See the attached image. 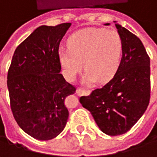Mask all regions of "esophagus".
Instances as JSON below:
<instances>
[{"label": "esophagus", "mask_w": 157, "mask_h": 157, "mask_svg": "<svg viewBox=\"0 0 157 157\" xmlns=\"http://www.w3.org/2000/svg\"><path fill=\"white\" fill-rule=\"evenodd\" d=\"M76 94L81 96L82 94H90V91L88 90H82V89H76Z\"/></svg>", "instance_id": "1"}]
</instances>
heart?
Here are the masks:
<instances>
[{
  "label": "heart",
  "instance_id": "heart-1",
  "mask_svg": "<svg viewBox=\"0 0 157 157\" xmlns=\"http://www.w3.org/2000/svg\"><path fill=\"white\" fill-rule=\"evenodd\" d=\"M68 49L60 48L58 58L64 77L74 81L83 67L82 82L91 85L112 78L121 63L123 41L115 30L89 28L74 33L68 39Z\"/></svg>",
  "mask_w": 157,
  "mask_h": 157
}]
</instances>
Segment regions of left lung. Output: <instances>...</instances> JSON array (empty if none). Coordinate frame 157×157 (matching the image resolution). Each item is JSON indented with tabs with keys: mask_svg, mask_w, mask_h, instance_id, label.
<instances>
[{
	"mask_svg": "<svg viewBox=\"0 0 157 157\" xmlns=\"http://www.w3.org/2000/svg\"><path fill=\"white\" fill-rule=\"evenodd\" d=\"M113 22L123 41L118 70L105 86L82 96L80 103L103 133L120 136L136 124L149 105L150 58L137 36Z\"/></svg>",
	"mask_w": 157,
	"mask_h": 157,
	"instance_id": "8db88e82",
	"label": "left lung"
}]
</instances>
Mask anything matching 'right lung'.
I'll return each instance as SVG.
<instances>
[{
  "label": "right lung",
  "instance_id": "obj_1",
  "mask_svg": "<svg viewBox=\"0 0 157 157\" xmlns=\"http://www.w3.org/2000/svg\"><path fill=\"white\" fill-rule=\"evenodd\" d=\"M71 23L42 25L13 53L7 75L11 109L18 125L37 140H50L64 129L69 112L65 97L75 87L63 78L60 43Z\"/></svg>",
  "mask_w": 157,
  "mask_h": 157
}]
</instances>
